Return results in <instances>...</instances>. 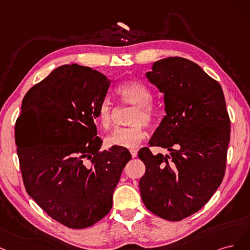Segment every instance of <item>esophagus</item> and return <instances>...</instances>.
Instances as JSON below:
<instances>
[{"instance_id": "34e87169", "label": "esophagus", "mask_w": 250, "mask_h": 250, "mask_svg": "<svg viewBox=\"0 0 250 250\" xmlns=\"http://www.w3.org/2000/svg\"><path fill=\"white\" fill-rule=\"evenodd\" d=\"M130 151H131V155H132L133 158H136L137 155H138V150H137V149H131Z\"/></svg>"}]
</instances>
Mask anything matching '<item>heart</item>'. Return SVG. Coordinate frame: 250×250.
<instances>
[{
  "mask_svg": "<svg viewBox=\"0 0 250 250\" xmlns=\"http://www.w3.org/2000/svg\"><path fill=\"white\" fill-rule=\"evenodd\" d=\"M116 94L122 102L134 104V110L130 117V122L133 125L117 127L107 137V144L109 146L134 148L146 138V133L142 123L151 125L156 122L157 110L149 103L151 93L143 83L130 80L117 86ZM96 119L100 126L106 131L113 125V106L109 100L101 103L96 112Z\"/></svg>",
  "mask_w": 250,
  "mask_h": 250,
  "instance_id": "1",
  "label": "heart"
}]
</instances>
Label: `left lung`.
Returning <instances> with one entry per match:
<instances>
[{"instance_id": "left-lung-1", "label": "left lung", "mask_w": 250, "mask_h": 250, "mask_svg": "<svg viewBox=\"0 0 250 250\" xmlns=\"http://www.w3.org/2000/svg\"><path fill=\"white\" fill-rule=\"evenodd\" d=\"M146 77L164 94L166 113L148 143L169 155L139 150L146 168L140 194L150 212L180 221L200 210L222 182L230 135L227 104L220 84L188 59L156 61Z\"/></svg>"}]
</instances>
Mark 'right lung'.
<instances>
[{
	"instance_id": "obj_1",
	"label": "right lung",
	"mask_w": 250,
	"mask_h": 250,
	"mask_svg": "<svg viewBox=\"0 0 250 250\" xmlns=\"http://www.w3.org/2000/svg\"><path fill=\"white\" fill-rule=\"evenodd\" d=\"M111 80L78 64L54 69L22 100L15 143L28 194L70 229L91 227L112 208V196L132 156L103 144L94 124Z\"/></svg>"
}]
</instances>
